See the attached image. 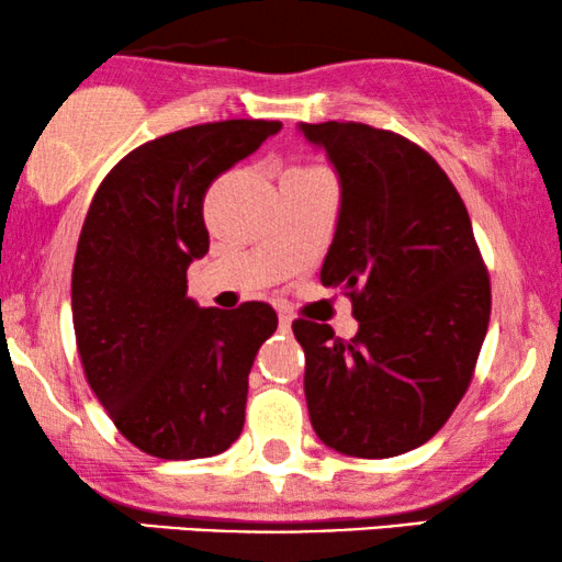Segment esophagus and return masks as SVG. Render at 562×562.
<instances>
[{"instance_id": "obj_1", "label": "esophagus", "mask_w": 562, "mask_h": 562, "mask_svg": "<svg viewBox=\"0 0 562 562\" xmlns=\"http://www.w3.org/2000/svg\"><path fill=\"white\" fill-rule=\"evenodd\" d=\"M279 325H281L283 333H289V329H291V317L286 312H279Z\"/></svg>"}]
</instances>
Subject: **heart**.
Here are the masks:
<instances>
[{
  "mask_svg": "<svg viewBox=\"0 0 562 562\" xmlns=\"http://www.w3.org/2000/svg\"><path fill=\"white\" fill-rule=\"evenodd\" d=\"M283 176H302V179H314V176H327V171L319 166H294V168H289Z\"/></svg>",
  "mask_w": 562,
  "mask_h": 562,
  "instance_id": "1",
  "label": "heart"
}]
</instances>
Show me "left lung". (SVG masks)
Segmentation results:
<instances>
[{"mask_svg":"<svg viewBox=\"0 0 562 562\" xmlns=\"http://www.w3.org/2000/svg\"><path fill=\"white\" fill-rule=\"evenodd\" d=\"M340 176V217L319 279L350 296L358 333L296 319L314 432L352 458L425 445L471 386L491 283L471 217L417 143L363 122L299 125Z\"/></svg>","mask_w":562,"mask_h":562,"instance_id":"obj_1","label":"left lung"}]
</instances>
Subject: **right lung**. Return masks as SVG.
<instances>
[{"instance_id": "add662e5", "label": "right lung", "mask_w": 562, "mask_h": 562, "mask_svg": "<svg viewBox=\"0 0 562 562\" xmlns=\"http://www.w3.org/2000/svg\"><path fill=\"white\" fill-rule=\"evenodd\" d=\"M279 130H176L127 153L91 199L71 276L76 348L114 427L153 458L220 456L243 432L248 373L279 317L263 302L202 310L187 268L210 250L206 189Z\"/></svg>"}]
</instances>
